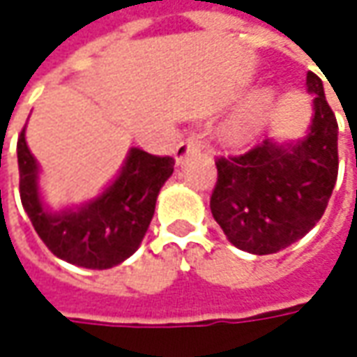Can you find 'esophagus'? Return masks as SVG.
<instances>
[{"mask_svg":"<svg viewBox=\"0 0 357 357\" xmlns=\"http://www.w3.org/2000/svg\"><path fill=\"white\" fill-rule=\"evenodd\" d=\"M199 148H202V144L199 140L195 138V136H185V138H181V140L176 144V160L178 162H183L185 158L190 154H195V152H199Z\"/></svg>","mask_w":357,"mask_h":357,"instance_id":"obj_1","label":"esophagus"}]
</instances>
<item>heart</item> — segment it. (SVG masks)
Wrapping results in <instances>:
<instances>
[{
	"mask_svg": "<svg viewBox=\"0 0 357 357\" xmlns=\"http://www.w3.org/2000/svg\"><path fill=\"white\" fill-rule=\"evenodd\" d=\"M275 102V96L271 91H263L257 96H252L247 105L243 106L241 114L231 126V138L233 140H247L257 134V130L263 126V122L268 116L271 108Z\"/></svg>",
	"mask_w": 357,
	"mask_h": 357,
	"instance_id": "1",
	"label": "heart"
}]
</instances>
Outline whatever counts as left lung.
<instances>
[{"mask_svg": "<svg viewBox=\"0 0 357 357\" xmlns=\"http://www.w3.org/2000/svg\"><path fill=\"white\" fill-rule=\"evenodd\" d=\"M310 134L296 146L268 140L243 154L219 155L211 213L227 239L252 255H271L302 239L324 215L338 178V122L312 70Z\"/></svg>", "mask_w": 357, "mask_h": 357, "instance_id": "obj_1", "label": "left lung"}]
</instances>
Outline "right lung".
<instances>
[{
  "instance_id": "obj_1",
  "label": "right lung",
  "mask_w": 357,
  "mask_h": 357,
  "mask_svg": "<svg viewBox=\"0 0 357 357\" xmlns=\"http://www.w3.org/2000/svg\"><path fill=\"white\" fill-rule=\"evenodd\" d=\"M19 195L23 209L47 249L59 259L84 268H110L140 247L154 217L160 188L174 172L172 155H154L132 148L122 174L80 211L51 215L37 193V164L25 142L17 140Z\"/></svg>"
}]
</instances>
